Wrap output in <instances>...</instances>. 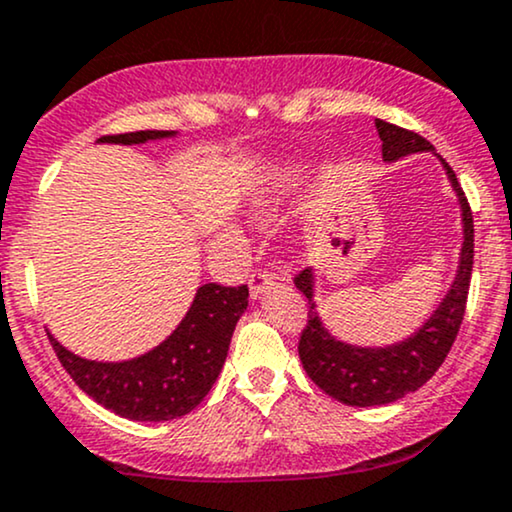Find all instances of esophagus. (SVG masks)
<instances>
[{"mask_svg": "<svg viewBox=\"0 0 512 512\" xmlns=\"http://www.w3.org/2000/svg\"><path fill=\"white\" fill-rule=\"evenodd\" d=\"M250 295L252 298H260V295L267 291V288H272L276 283V276L272 272H267V269H255V272L250 274Z\"/></svg>", "mask_w": 512, "mask_h": 512, "instance_id": "esophagus-1", "label": "esophagus"}]
</instances>
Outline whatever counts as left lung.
Segmentation results:
<instances>
[{"label": "left lung", "instance_id": "left-lung-1", "mask_svg": "<svg viewBox=\"0 0 512 512\" xmlns=\"http://www.w3.org/2000/svg\"><path fill=\"white\" fill-rule=\"evenodd\" d=\"M377 131L384 162H396V159L408 157L412 152H434V145L427 138L408 131V128L377 119ZM443 169L451 178L455 195L460 200V209H463V250H460L458 274H455L446 298L415 336L386 348H357L336 341L319 322L315 310L317 305L312 303V286H315L312 269H303L300 274H295V286L307 298V324L298 343L300 360H303L307 377L341 403L369 408V405L396 403L408 393L417 391L443 365L455 336H458L472 279L474 224L470 202H467L453 169L448 162H443Z\"/></svg>", "mask_w": 512, "mask_h": 512}]
</instances>
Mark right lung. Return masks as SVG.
I'll use <instances>...</instances> for the list:
<instances>
[{
    "mask_svg": "<svg viewBox=\"0 0 512 512\" xmlns=\"http://www.w3.org/2000/svg\"><path fill=\"white\" fill-rule=\"evenodd\" d=\"M171 135L174 131H133L102 135L100 143L140 145ZM245 307L248 286L205 283L174 334L150 353L126 362L83 360L52 334L47 336L71 379L95 403L126 420L166 422L188 415L212 389Z\"/></svg>",
    "mask_w": 512,
    "mask_h": 512,
    "instance_id": "obj_1",
    "label": "right lung"
}]
</instances>
